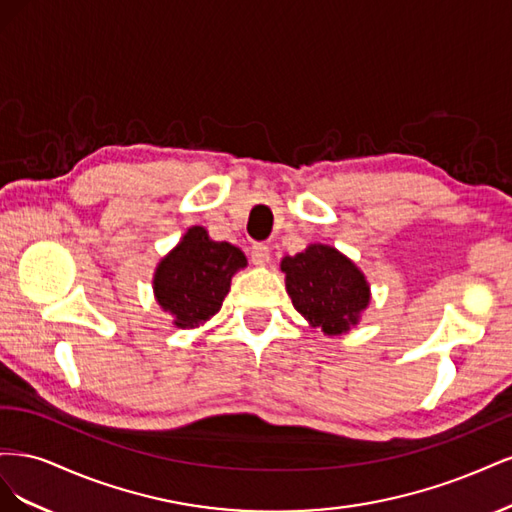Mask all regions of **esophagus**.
<instances>
[{"mask_svg": "<svg viewBox=\"0 0 512 512\" xmlns=\"http://www.w3.org/2000/svg\"><path fill=\"white\" fill-rule=\"evenodd\" d=\"M250 258H252L254 265H258V267H265L267 262L271 260V250H269V245H267V243H254V245L250 247Z\"/></svg>", "mask_w": 512, "mask_h": 512, "instance_id": "34e87169", "label": "esophagus"}]
</instances>
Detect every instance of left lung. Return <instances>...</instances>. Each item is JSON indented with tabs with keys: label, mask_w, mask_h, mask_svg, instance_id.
Instances as JSON below:
<instances>
[{
	"label": "left lung",
	"mask_w": 512,
	"mask_h": 512,
	"mask_svg": "<svg viewBox=\"0 0 512 512\" xmlns=\"http://www.w3.org/2000/svg\"><path fill=\"white\" fill-rule=\"evenodd\" d=\"M294 309L327 335L348 331L369 303V286L352 260L329 245H309L282 260Z\"/></svg>",
	"instance_id": "left-lung-1"
}]
</instances>
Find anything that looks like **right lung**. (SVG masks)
<instances>
[{"instance_id": "obj_1", "label": "right lung", "mask_w": 512, "mask_h": 512, "mask_svg": "<svg viewBox=\"0 0 512 512\" xmlns=\"http://www.w3.org/2000/svg\"><path fill=\"white\" fill-rule=\"evenodd\" d=\"M245 267L239 247L211 241L207 230L194 226L156 271L158 303L175 316L181 329H194L220 312L230 277Z\"/></svg>"}]
</instances>
